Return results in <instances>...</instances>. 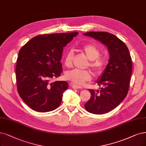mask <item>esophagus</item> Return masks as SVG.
<instances>
[{
  "mask_svg": "<svg viewBox=\"0 0 146 146\" xmlns=\"http://www.w3.org/2000/svg\"><path fill=\"white\" fill-rule=\"evenodd\" d=\"M71 86L72 87L73 89H82L83 87L80 86H78V85H76V84H71Z\"/></svg>",
  "mask_w": 146,
  "mask_h": 146,
  "instance_id": "esophagus-1",
  "label": "esophagus"
}]
</instances>
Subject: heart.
Here are the masks:
<instances>
[{
	"mask_svg": "<svg viewBox=\"0 0 146 146\" xmlns=\"http://www.w3.org/2000/svg\"><path fill=\"white\" fill-rule=\"evenodd\" d=\"M81 51L85 54L89 60L88 66H90L96 72H100L106 66V60L100 57V50L93 44H87L83 46ZM73 53L71 51H68L64 59V63L67 67L72 65ZM65 78L74 84L83 85L92 79V72L89 70L81 71L78 69H72L65 73Z\"/></svg>",
	"mask_w": 146,
	"mask_h": 146,
	"instance_id": "heart-1",
	"label": "heart"
}]
</instances>
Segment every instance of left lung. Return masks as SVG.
Returning a JSON list of instances; mask_svg holds the SVG:
<instances>
[{
    "label": "left lung",
    "mask_w": 146,
    "mask_h": 146,
    "mask_svg": "<svg viewBox=\"0 0 146 146\" xmlns=\"http://www.w3.org/2000/svg\"><path fill=\"white\" fill-rule=\"evenodd\" d=\"M83 35L99 40L107 46L110 53L108 65L96 81L102 87L96 91L90 89L91 97L84 104L90 113H107L118 106L127 95L132 69L131 55L125 44L111 33L90 32Z\"/></svg>",
    "instance_id": "obj_1"
}]
</instances>
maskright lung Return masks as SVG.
I'll use <instances>...</instances> for the list:
<instances>
[{"mask_svg":"<svg viewBox=\"0 0 146 146\" xmlns=\"http://www.w3.org/2000/svg\"><path fill=\"white\" fill-rule=\"evenodd\" d=\"M78 32L53 33L35 36L19 53L15 69L17 90L27 106L38 112L56 109L68 88L65 81L50 82L62 72L63 47Z\"/></svg>","mask_w":146,"mask_h":146,"instance_id":"obj_1","label":"right lung"}]
</instances>
